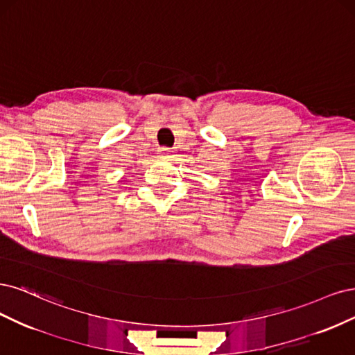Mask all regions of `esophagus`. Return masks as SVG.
Listing matches in <instances>:
<instances>
[{"label":"esophagus","mask_w":355,"mask_h":355,"mask_svg":"<svg viewBox=\"0 0 355 355\" xmlns=\"http://www.w3.org/2000/svg\"><path fill=\"white\" fill-rule=\"evenodd\" d=\"M157 155L161 159H171V157H173V150H171V148H168V147H161V148H159Z\"/></svg>","instance_id":"1"}]
</instances>
